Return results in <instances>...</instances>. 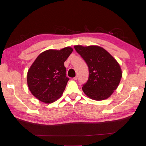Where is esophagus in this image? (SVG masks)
<instances>
[{
	"mask_svg": "<svg viewBox=\"0 0 146 146\" xmlns=\"http://www.w3.org/2000/svg\"><path fill=\"white\" fill-rule=\"evenodd\" d=\"M77 78H78V77H77V76H76V77L73 78V79H74V80H77Z\"/></svg>",
	"mask_w": 146,
	"mask_h": 146,
	"instance_id": "esophagus-1",
	"label": "esophagus"
}]
</instances>
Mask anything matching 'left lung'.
I'll list each match as a JSON object with an SVG mask.
<instances>
[{
  "label": "left lung",
  "instance_id": "left-lung-1",
  "mask_svg": "<svg viewBox=\"0 0 146 146\" xmlns=\"http://www.w3.org/2000/svg\"><path fill=\"white\" fill-rule=\"evenodd\" d=\"M74 48L89 69L88 80L82 87L84 93L96 100L108 98L117 89L122 77V70L117 61L99 46L78 45Z\"/></svg>",
  "mask_w": 146,
  "mask_h": 146
}]
</instances>
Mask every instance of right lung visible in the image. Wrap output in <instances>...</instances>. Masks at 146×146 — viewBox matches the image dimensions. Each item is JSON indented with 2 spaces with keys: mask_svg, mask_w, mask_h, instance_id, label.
<instances>
[{
  "mask_svg": "<svg viewBox=\"0 0 146 146\" xmlns=\"http://www.w3.org/2000/svg\"><path fill=\"white\" fill-rule=\"evenodd\" d=\"M72 51L67 47L47 50L38 55L27 73V85L35 98L46 104L60 98L69 80L64 63Z\"/></svg>",
  "mask_w": 146,
  "mask_h": 146,
  "instance_id": "right-lung-1",
  "label": "right lung"
}]
</instances>
